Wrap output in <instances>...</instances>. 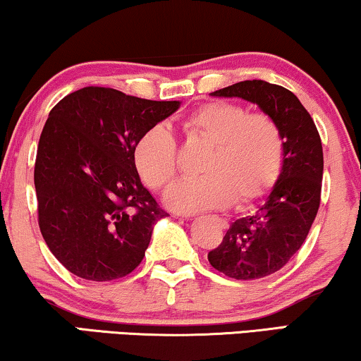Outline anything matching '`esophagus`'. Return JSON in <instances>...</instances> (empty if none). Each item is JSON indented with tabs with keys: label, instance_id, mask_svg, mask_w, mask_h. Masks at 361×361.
<instances>
[{
	"label": "esophagus",
	"instance_id": "esophagus-1",
	"mask_svg": "<svg viewBox=\"0 0 361 361\" xmlns=\"http://www.w3.org/2000/svg\"><path fill=\"white\" fill-rule=\"evenodd\" d=\"M219 224H221L222 229H227V222L226 221H219Z\"/></svg>",
	"mask_w": 361,
	"mask_h": 361
}]
</instances>
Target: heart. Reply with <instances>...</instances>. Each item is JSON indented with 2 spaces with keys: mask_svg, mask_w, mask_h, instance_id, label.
<instances>
[{
  "mask_svg": "<svg viewBox=\"0 0 361 361\" xmlns=\"http://www.w3.org/2000/svg\"><path fill=\"white\" fill-rule=\"evenodd\" d=\"M191 140L211 147L201 165V178L176 183L166 192L171 209L192 212L222 209L235 202L247 209L270 195L281 175L284 135L267 113L214 101L192 111L183 123ZM134 165L150 190L164 191L180 171L178 145L171 130L155 124L139 137Z\"/></svg>",
  "mask_w": 361,
  "mask_h": 361,
  "instance_id": "1",
  "label": "heart"
}]
</instances>
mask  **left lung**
<instances>
[{
    "label": "left lung",
    "mask_w": 361,
    "mask_h": 361,
    "mask_svg": "<svg viewBox=\"0 0 361 361\" xmlns=\"http://www.w3.org/2000/svg\"><path fill=\"white\" fill-rule=\"evenodd\" d=\"M212 96L255 103L280 124L284 159L265 204L232 222L222 242L207 253L217 271L233 280H258L286 265L306 240L321 204L324 155L316 124L291 91L262 80L238 81Z\"/></svg>",
    "instance_id": "1"
}]
</instances>
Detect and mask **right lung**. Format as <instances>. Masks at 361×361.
Segmentation results:
<instances>
[{"label": "right lung", "instance_id": "1", "mask_svg": "<svg viewBox=\"0 0 361 361\" xmlns=\"http://www.w3.org/2000/svg\"><path fill=\"white\" fill-rule=\"evenodd\" d=\"M178 106L86 86L50 111L34 166L39 227L70 273L111 281L140 265L166 212L140 183L134 147Z\"/></svg>", "mask_w": 361, "mask_h": 361}]
</instances>
